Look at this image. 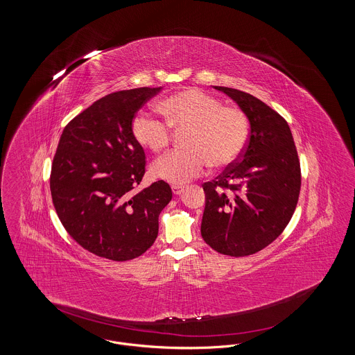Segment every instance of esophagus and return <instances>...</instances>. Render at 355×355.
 I'll return each instance as SVG.
<instances>
[{
  "instance_id": "obj_1",
  "label": "esophagus",
  "mask_w": 355,
  "mask_h": 355,
  "mask_svg": "<svg viewBox=\"0 0 355 355\" xmlns=\"http://www.w3.org/2000/svg\"><path fill=\"white\" fill-rule=\"evenodd\" d=\"M171 190H173L174 196H180L184 191V186L173 185L171 186Z\"/></svg>"
}]
</instances>
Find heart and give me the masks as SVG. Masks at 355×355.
Segmentation results:
<instances>
[{
    "instance_id": "heart-1",
    "label": "heart",
    "mask_w": 355,
    "mask_h": 355,
    "mask_svg": "<svg viewBox=\"0 0 355 355\" xmlns=\"http://www.w3.org/2000/svg\"><path fill=\"white\" fill-rule=\"evenodd\" d=\"M166 121L149 112L135 114L132 133L145 149L164 150L173 129L189 130L186 150H173L152 166L154 178L173 185H185L200 177L209 164L225 168L236 162L249 142L250 126L246 114L200 89H187L169 96L158 105Z\"/></svg>"
}]
</instances>
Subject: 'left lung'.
Wrapping results in <instances>:
<instances>
[{
	"instance_id": "8db88e82",
	"label": "left lung",
	"mask_w": 355,
	"mask_h": 355,
	"mask_svg": "<svg viewBox=\"0 0 355 355\" xmlns=\"http://www.w3.org/2000/svg\"><path fill=\"white\" fill-rule=\"evenodd\" d=\"M239 106L250 135L239 162L203 184L201 234L216 252L232 257L270 245L291 220L301 190V168L286 121L249 93L214 86Z\"/></svg>"
}]
</instances>
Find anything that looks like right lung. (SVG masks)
Returning <instances> with one entry per match:
<instances>
[{"label":"right lung","mask_w":355,"mask_h":355,"mask_svg":"<svg viewBox=\"0 0 355 355\" xmlns=\"http://www.w3.org/2000/svg\"><path fill=\"white\" fill-rule=\"evenodd\" d=\"M161 87L107 94L65 126L53 158L51 191L58 218L84 249L112 261L145 253L171 189L157 181L137 191L145 152L132 133L141 106Z\"/></svg>","instance_id":"obj_1"}]
</instances>
